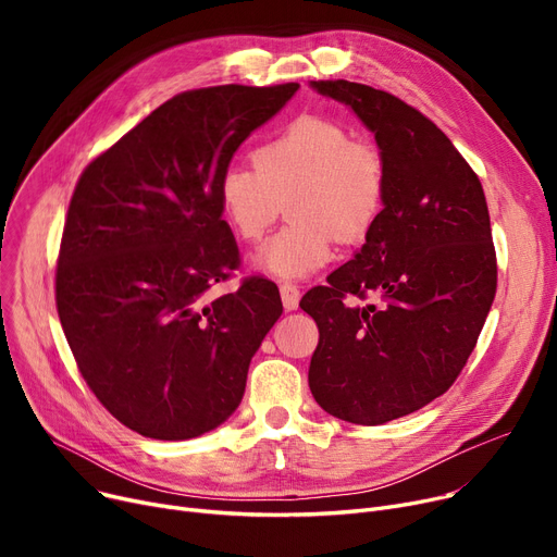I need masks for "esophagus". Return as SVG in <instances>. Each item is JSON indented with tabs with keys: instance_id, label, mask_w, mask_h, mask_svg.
<instances>
[{
	"instance_id": "esophagus-1",
	"label": "esophagus",
	"mask_w": 557,
	"mask_h": 557,
	"mask_svg": "<svg viewBox=\"0 0 557 557\" xmlns=\"http://www.w3.org/2000/svg\"><path fill=\"white\" fill-rule=\"evenodd\" d=\"M280 296H282V305L286 311H296L300 305V288L290 282L280 284Z\"/></svg>"
}]
</instances>
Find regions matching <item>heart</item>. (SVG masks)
<instances>
[{
    "label": "heart",
    "instance_id": "1",
    "mask_svg": "<svg viewBox=\"0 0 557 557\" xmlns=\"http://www.w3.org/2000/svg\"><path fill=\"white\" fill-rule=\"evenodd\" d=\"M230 164L216 181L221 219L239 242L255 244L280 216L288 223L255 255V267L282 280L307 277L332 261L336 239L363 244L388 200V166L374 144L341 124L300 114Z\"/></svg>",
    "mask_w": 557,
    "mask_h": 557
}]
</instances>
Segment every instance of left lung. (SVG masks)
Instances as JSON below:
<instances>
[{"mask_svg": "<svg viewBox=\"0 0 557 557\" xmlns=\"http://www.w3.org/2000/svg\"><path fill=\"white\" fill-rule=\"evenodd\" d=\"M352 108L388 166L382 221L313 286V399L338 420L384 424L449 391L496 294V252L479 175L429 116L363 83L313 81Z\"/></svg>", "mask_w": 557, "mask_h": 557, "instance_id": "8db88e82", "label": "left lung"}]
</instances>
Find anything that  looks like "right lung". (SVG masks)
<instances>
[{
    "instance_id": "obj_1",
    "label": "right lung",
    "mask_w": 557,
    "mask_h": 557,
    "mask_svg": "<svg viewBox=\"0 0 557 557\" xmlns=\"http://www.w3.org/2000/svg\"><path fill=\"white\" fill-rule=\"evenodd\" d=\"M298 87L230 83L175 95L74 187L55 261L58 318L87 388L139 435L187 441L244 397L282 300L259 275L208 296L242 263L216 181Z\"/></svg>"
}]
</instances>
